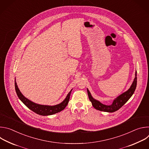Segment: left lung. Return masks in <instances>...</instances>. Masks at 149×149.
I'll list each match as a JSON object with an SVG mask.
<instances>
[{
    "label": "left lung",
    "instance_id": "8db88e82",
    "mask_svg": "<svg viewBox=\"0 0 149 149\" xmlns=\"http://www.w3.org/2000/svg\"><path fill=\"white\" fill-rule=\"evenodd\" d=\"M136 86H137V71H136L135 72V78L130 88L125 92L120 95L119 96H118L117 98H116L114 100L113 103L109 105L103 104L100 101L94 99L92 97L88 88H87V93H88L89 99L91 102L93 106L96 110H98L101 111H104V112L113 113L119 110L122 106L124 104H125L126 102L131 98V97L133 95V94L134 93V91L136 88Z\"/></svg>",
    "mask_w": 149,
    "mask_h": 149
}]
</instances>
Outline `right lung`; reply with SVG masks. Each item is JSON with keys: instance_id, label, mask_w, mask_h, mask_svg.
Here are the masks:
<instances>
[{"instance_id": "add662e5", "label": "right lung", "mask_w": 149, "mask_h": 149, "mask_svg": "<svg viewBox=\"0 0 149 149\" xmlns=\"http://www.w3.org/2000/svg\"><path fill=\"white\" fill-rule=\"evenodd\" d=\"M15 87L16 93L17 94V97L20 99V100L22 101L26 106L29 108L31 110L33 111L35 113L41 115V116H50L59 113L64 109L66 106L67 105L69 100L70 98L71 93L72 89L67 94L66 98L64 100L62 101L61 103L55 105H41L39 104H36L33 102V101L29 100L27 98H26L21 93L17 87V83L16 82V79H15Z\"/></svg>"}]
</instances>
